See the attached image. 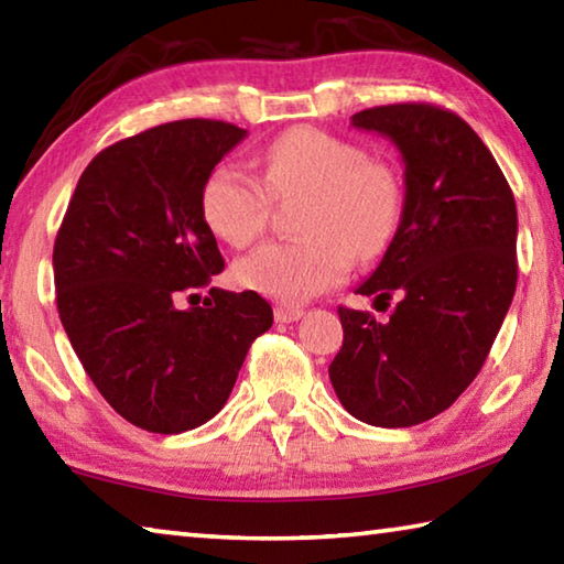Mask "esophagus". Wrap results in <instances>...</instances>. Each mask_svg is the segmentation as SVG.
<instances>
[{
    "label": "esophagus",
    "mask_w": 564,
    "mask_h": 564,
    "mask_svg": "<svg viewBox=\"0 0 564 564\" xmlns=\"http://www.w3.org/2000/svg\"><path fill=\"white\" fill-rule=\"evenodd\" d=\"M273 316L279 323H293V321H301L305 316V311L299 308V305H275Z\"/></svg>",
    "instance_id": "34e87169"
}]
</instances>
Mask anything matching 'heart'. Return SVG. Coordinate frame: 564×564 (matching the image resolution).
I'll return each mask as SVG.
<instances>
[{
    "label": "heart",
    "mask_w": 564,
    "mask_h": 564,
    "mask_svg": "<svg viewBox=\"0 0 564 564\" xmlns=\"http://www.w3.org/2000/svg\"><path fill=\"white\" fill-rule=\"evenodd\" d=\"M259 178L216 164L202 186L206 226L228 246H248L269 224L273 198L303 196L299 241H269L234 265L243 289L301 303L346 281L352 259L373 261L393 241L405 214V184L395 164L368 156L356 141L316 127L275 137Z\"/></svg>",
    "instance_id": "heart-1"
}]
</instances>
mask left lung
<instances>
[{
	"instance_id": "left-lung-1",
	"label": "left lung",
	"mask_w": 564,
	"mask_h": 564,
	"mask_svg": "<svg viewBox=\"0 0 564 564\" xmlns=\"http://www.w3.org/2000/svg\"><path fill=\"white\" fill-rule=\"evenodd\" d=\"M403 154L405 214L360 295L395 299L390 321L338 308L328 376L343 408L410 427L451 408L480 373L518 285V208L498 161L457 113L425 101L352 113Z\"/></svg>"
}]
</instances>
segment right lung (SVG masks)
<instances>
[{
    "label": "right lung",
    "mask_w": 564,
    "mask_h": 564,
    "mask_svg": "<svg viewBox=\"0 0 564 564\" xmlns=\"http://www.w3.org/2000/svg\"><path fill=\"white\" fill-rule=\"evenodd\" d=\"M246 129L214 119L161 123L91 159L54 241L62 326L91 383L131 425L176 435L226 405L251 343L271 328L259 293L188 289L224 271L202 186Z\"/></svg>",
    "instance_id": "right-lung-1"
}]
</instances>
